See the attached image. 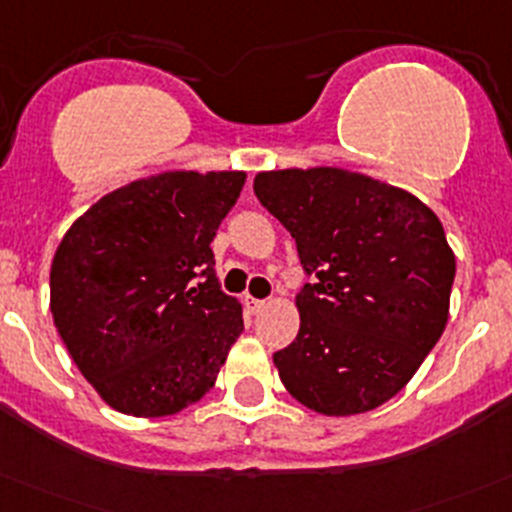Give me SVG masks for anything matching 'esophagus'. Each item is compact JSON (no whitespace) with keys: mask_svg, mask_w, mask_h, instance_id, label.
Wrapping results in <instances>:
<instances>
[{"mask_svg":"<svg viewBox=\"0 0 512 512\" xmlns=\"http://www.w3.org/2000/svg\"><path fill=\"white\" fill-rule=\"evenodd\" d=\"M243 306H246L248 314H259V311L264 309V306H266V301L253 299V296H246V299H243Z\"/></svg>","mask_w":512,"mask_h":512,"instance_id":"obj_1","label":"esophagus"}]
</instances>
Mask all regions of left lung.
Here are the masks:
<instances>
[{"mask_svg": "<svg viewBox=\"0 0 512 512\" xmlns=\"http://www.w3.org/2000/svg\"><path fill=\"white\" fill-rule=\"evenodd\" d=\"M253 193L316 274L296 294L299 334L274 354L309 410L349 417L405 387L450 316L455 253L432 208L347 168L264 170Z\"/></svg>", "mask_w": 512, "mask_h": 512, "instance_id": "1", "label": "left lung"}]
</instances>
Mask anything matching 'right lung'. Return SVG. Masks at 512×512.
<instances>
[{
  "mask_svg": "<svg viewBox=\"0 0 512 512\" xmlns=\"http://www.w3.org/2000/svg\"><path fill=\"white\" fill-rule=\"evenodd\" d=\"M243 183V170H165L102 196L62 236L52 321L113 410L168 417L211 392L243 332L211 241Z\"/></svg>",
  "mask_w": 512,
  "mask_h": 512,
  "instance_id": "1",
  "label": "right lung"
}]
</instances>
